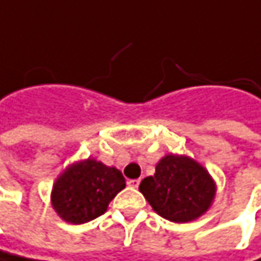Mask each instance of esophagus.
Here are the masks:
<instances>
[{
    "instance_id": "esophagus-1",
    "label": "esophagus",
    "mask_w": 261,
    "mask_h": 261,
    "mask_svg": "<svg viewBox=\"0 0 261 261\" xmlns=\"http://www.w3.org/2000/svg\"><path fill=\"white\" fill-rule=\"evenodd\" d=\"M139 185H140V178H133V180H128V186L131 188H139Z\"/></svg>"
}]
</instances>
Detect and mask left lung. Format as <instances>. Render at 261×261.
I'll list each match as a JSON object with an SVG mask.
<instances>
[{
  "mask_svg": "<svg viewBox=\"0 0 261 261\" xmlns=\"http://www.w3.org/2000/svg\"><path fill=\"white\" fill-rule=\"evenodd\" d=\"M139 189L161 217L176 223L192 222L202 216L216 192L204 167L177 155L162 158L155 176L143 178Z\"/></svg>",
  "mask_w": 261,
  "mask_h": 261,
  "instance_id": "left-lung-1",
  "label": "left lung"
}]
</instances>
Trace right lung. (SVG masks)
<instances>
[{
	"label": "right lung",
	"mask_w": 261,
	"mask_h": 261,
	"mask_svg": "<svg viewBox=\"0 0 261 261\" xmlns=\"http://www.w3.org/2000/svg\"><path fill=\"white\" fill-rule=\"evenodd\" d=\"M124 188L125 178L119 170L88 158L73 164L57 178L51 202L63 220L81 224L105 214L109 202Z\"/></svg>",
	"instance_id": "add662e5"
}]
</instances>
